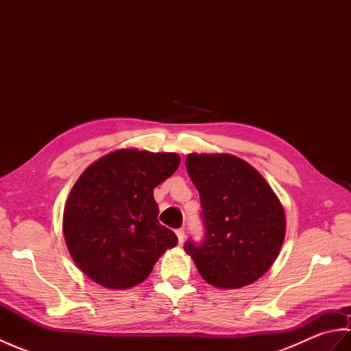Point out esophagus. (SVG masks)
I'll return each mask as SVG.
<instances>
[{
	"label": "esophagus",
	"mask_w": 351,
	"mask_h": 351,
	"mask_svg": "<svg viewBox=\"0 0 351 351\" xmlns=\"http://www.w3.org/2000/svg\"><path fill=\"white\" fill-rule=\"evenodd\" d=\"M176 237H178V241H180V244L184 241V238H185V232H184V229H178L176 230Z\"/></svg>",
	"instance_id": "esophagus-1"
}]
</instances>
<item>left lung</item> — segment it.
Listing matches in <instances>:
<instances>
[{
  "label": "left lung",
  "mask_w": 351,
  "mask_h": 351,
  "mask_svg": "<svg viewBox=\"0 0 351 351\" xmlns=\"http://www.w3.org/2000/svg\"><path fill=\"white\" fill-rule=\"evenodd\" d=\"M189 175L200 195L205 240L185 252L215 288L250 285L273 265L285 240L279 197L259 171L230 154H189Z\"/></svg>",
  "instance_id": "obj_1"
}]
</instances>
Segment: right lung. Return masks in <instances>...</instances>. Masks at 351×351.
<instances>
[{
  "instance_id": "1",
  "label": "right lung",
  "mask_w": 351,
  "mask_h": 351,
  "mask_svg": "<svg viewBox=\"0 0 351 351\" xmlns=\"http://www.w3.org/2000/svg\"><path fill=\"white\" fill-rule=\"evenodd\" d=\"M173 152L117 149L88 166L73 185L63 211V235L73 263L110 289L143 282L173 230L161 226L154 189L180 167Z\"/></svg>"
}]
</instances>
